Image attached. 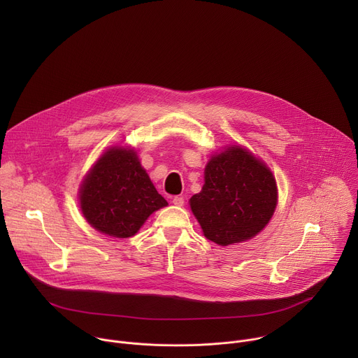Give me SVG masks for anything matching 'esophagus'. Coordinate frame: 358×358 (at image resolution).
Masks as SVG:
<instances>
[{
	"label": "esophagus",
	"instance_id": "1",
	"mask_svg": "<svg viewBox=\"0 0 358 358\" xmlns=\"http://www.w3.org/2000/svg\"><path fill=\"white\" fill-rule=\"evenodd\" d=\"M173 203L177 207H182L184 206V198L182 196H174L173 198Z\"/></svg>",
	"mask_w": 358,
	"mask_h": 358
}]
</instances>
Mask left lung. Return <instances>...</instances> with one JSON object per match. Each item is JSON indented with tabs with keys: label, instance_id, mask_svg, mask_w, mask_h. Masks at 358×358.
Returning <instances> with one entry per match:
<instances>
[{
	"label": "left lung",
	"instance_id": "obj_1",
	"mask_svg": "<svg viewBox=\"0 0 358 358\" xmlns=\"http://www.w3.org/2000/svg\"><path fill=\"white\" fill-rule=\"evenodd\" d=\"M203 180L189 207L207 239L221 246L239 243L271 221L278 203L276 181L249 150L227 145L210 159Z\"/></svg>",
	"mask_w": 358,
	"mask_h": 358
}]
</instances>
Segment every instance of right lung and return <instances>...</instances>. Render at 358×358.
<instances>
[{
	"label": "right lung",
	"mask_w": 358,
	"mask_h": 358,
	"mask_svg": "<svg viewBox=\"0 0 358 358\" xmlns=\"http://www.w3.org/2000/svg\"><path fill=\"white\" fill-rule=\"evenodd\" d=\"M80 210L99 232L130 238L145 220L169 206L141 167L136 151L110 147L86 174L79 188Z\"/></svg>",
	"instance_id": "right-lung-1"
}]
</instances>
